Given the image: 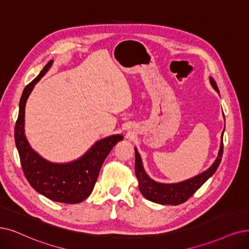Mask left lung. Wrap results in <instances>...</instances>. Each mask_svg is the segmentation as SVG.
<instances>
[{"label":"left lung","mask_w":249,"mask_h":249,"mask_svg":"<svg viewBox=\"0 0 249 249\" xmlns=\"http://www.w3.org/2000/svg\"><path fill=\"white\" fill-rule=\"evenodd\" d=\"M211 84L214 90L220 94L216 83L213 77L210 78ZM224 135V132H223ZM222 135V138H223ZM224 151V143L222 140L218 156L215 159L214 163L208 168L206 172L198 175L192 178L177 184H161L151 180L145 173L140 154L138 153L137 149H135L136 161H135V172L136 177L139 181V189L146 199L155 203L163 205H178L184 203L190 198L197 190L199 189L207 180L210 178L217 170L218 165L221 163L222 156Z\"/></svg>","instance_id":"left-lung-1"}]
</instances>
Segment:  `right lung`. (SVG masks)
<instances>
[{
	"mask_svg": "<svg viewBox=\"0 0 249 249\" xmlns=\"http://www.w3.org/2000/svg\"><path fill=\"white\" fill-rule=\"evenodd\" d=\"M51 65L52 60L24 88L15 124V144L23 174L35 190L53 201L75 204L85 200L92 193L105 158L112 148L123 140V136L114 135L102 139L83 157L64 164L49 162L35 152L24 136L25 103L35 85Z\"/></svg>",
	"mask_w": 249,
	"mask_h": 249,
	"instance_id": "obj_1",
	"label": "right lung"
}]
</instances>
